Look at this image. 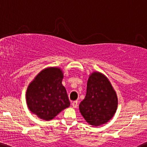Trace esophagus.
I'll return each mask as SVG.
<instances>
[{
    "mask_svg": "<svg viewBox=\"0 0 147 147\" xmlns=\"http://www.w3.org/2000/svg\"><path fill=\"white\" fill-rule=\"evenodd\" d=\"M72 107H73V108H77V107H78V100H75V101H73V102H72Z\"/></svg>",
    "mask_w": 147,
    "mask_h": 147,
    "instance_id": "34e87169",
    "label": "esophagus"
}]
</instances>
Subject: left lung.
I'll return each instance as SVG.
<instances>
[{
	"label": "left lung",
	"instance_id": "obj_1",
	"mask_svg": "<svg viewBox=\"0 0 147 147\" xmlns=\"http://www.w3.org/2000/svg\"><path fill=\"white\" fill-rule=\"evenodd\" d=\"M117 107V94L108 78L101 72H92L88 80L85 98L79 105L85 120L93 126L105 124L113 117Z\"/></svg>",
	"mask_w": 147,
	"mask_h": 147
}]
</instances>
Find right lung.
I'll list each match as a JSON object with an SVG mask.
<instances>
[{"label": "right lung", "instance_id": "add662e5", "mask_svg": "<svg viewBox=\"0 0 147 147\" xmlns=\"http://www.w3.org/2000/svg\"><path fill=\"white\" fill-rule=\"evenodd\" d=\"M62 69L49 67L42 69L27 88L26 100L28 108L39 119L52 120L70 105L67 90L62 85Z\"/></svg>", "mask_w": 147, "mask_h": 147}]
</instances>
